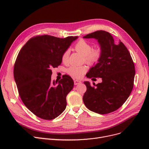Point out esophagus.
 I'll use <instances>...</instances> for the list:
<instances>
[{"label":"esophagus","mask_w":149,"mask_h":149,"mask_svg":"<svg viewBox=\"0 0 149 149\" xmlns=\"http://www.w3.org/2000/svg\"><path fill=\"white\" fill-rule=\"evenodd\" d=\"M74 85H77L79 84H80L81 83V81H79V80H75L74 81Z\"/></svg>","instance_id":"34e87169"}]
</instances>
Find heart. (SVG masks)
Returning <instances> with one entry per match:
<instances>
[{"label":"heart","instance_id":"obj_1","mask_svg":"<svg viewBox=\"0 0 149 149\" xmlns=\"http://www.w3.org/2000/svg\"><path fill=\"white\" fill-rule=\"evenodd\" d=\"M74 49L76 51L82 54L86 63L89 65H95L100 60L103 55V49L100 46L92 48L91 44L83 39L78 41ZM69 51H65L61 55V61L63 63H67L69 58ZM86 71V68L84 66H71L67 69V73L74 78H81Z\"/></svg>","mask_w":149,"mask_h":149}]
</instances>
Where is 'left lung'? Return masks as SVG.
I'll list each match as a JSON object with an SVG mask.
<instances>
[{
  "label": "left lung",
  "instance_id": "1",
  "mask_svg": "<svg viewBox=\"0 0 149 149\" xmlns=\"http://www.w3.org/2000/svg\"><path fill=\"white\" fill-rule=\"evenodd\" d=\"M94 38L103 49V55L87 77L101 78L102 82L91 86L84 81L87 90L83 102L90 111L107 114L119 109L127 100L134 87L135 69L129 51L121 41L115 43L111 34L105 31H97L83 37Z\"/></svg>",
  "mask_w": 149,
  "mask_h": 149
}]
</instances>
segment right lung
I'll return each instance as SVG.
<instances>
[{
    "label": "right lung",
    "instance_id": "add662e5",
    "mask_svg": "<svg viewBox=\"0 0 149 149\" xmlns=\"http://www.w3.org/2000/svg\"><path fill=\"white\" fill-rule=\"evenodd\" d=\"M78 38H60L49 35L33 37L20 49L14 67V77L22 102L42 119L56 118L65 111L66 96L74 81L64 75L52 81V69L61 63V55Z\"/></svg>",
    "mask_w": 149,
    "mask_h": 149
}]
</instances>
